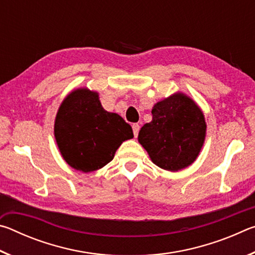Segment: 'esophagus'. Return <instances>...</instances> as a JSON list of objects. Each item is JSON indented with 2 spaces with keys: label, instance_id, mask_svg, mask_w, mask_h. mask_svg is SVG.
<instances>
[{
  "label": "esophagus",
  "instance_id": "obj_1",
  "mask_svg": "<svg viewBox=\"0 0 255 255\" xmlns=\"http://www.w3.org/2000/svg\"><path fill=\"white\" fill-rule=\"evenodd\" d=\"M139 129H140V126L138 124H133L132 125V131H133V136L137 137L138 132H139Z\"/></svg>",
  "mask_w": 255,
  "mask_h": 255
}]
</instances>
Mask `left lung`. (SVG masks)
Wrapping results in <instances>:
<instances>
[{
	"mask_svg": "<svg viewBox=\"0 0 255 255\" xmlns=\"http://www.w3.org/2000/svg\"><path fill=\"white\" fill-rule=\"evenodd\" d=\"M153 119L138 133V141L161 169L179 171L195 162L204 145L205 117L191 99L176 93L157 102Z\"/></svg>",
	"mask_w": 255,
	"mask_h": 255,
	"instance_id": "8db88e82",
	"label": "left lung"
}]
</instances>
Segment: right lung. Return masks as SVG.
Listing matches in <instances>:
<instances>
[{"label":"right lung","mask_w":255,"mask_h":255,"mask_svg":"<svg viewBox=\"0 0 255 255\" xmlns=\"http://www.w3.org/2000/svg\"><path fill=\"white\" fill-rule=\"evenodd\" d=\"M54 131L64 159L85 173L107 165L123 141L133 137L130 125L103 109L98 93L88 89L73 91L63 101Z\"/></svg>","instance_id":"obj_1"}]
</instances>
